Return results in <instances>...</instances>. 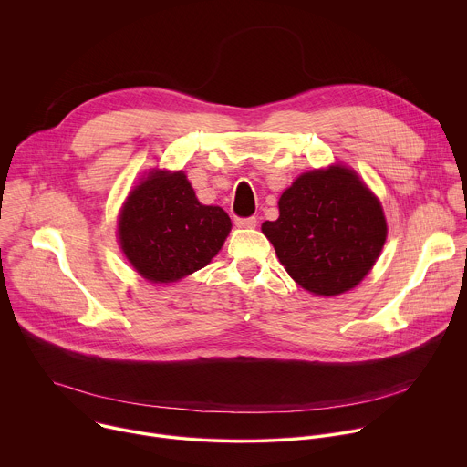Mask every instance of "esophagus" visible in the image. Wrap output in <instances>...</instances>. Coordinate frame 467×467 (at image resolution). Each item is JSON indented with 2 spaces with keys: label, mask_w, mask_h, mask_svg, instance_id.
Listing matches in <instances>:
<instances>
[{
  "label": "esophagus",
  "mask_w": 467,
  "mask_h": 467,
  "mask_svg": "<svg viewBox=\"0 0 467 467\" xmlns=\"http://www.w3.org/2000/svg\"><path fill=\"white\" fill-rule=\"evenodd\" d=\"M235 224H237L239 228H255L257 219H255V217H237V219H235Z\"/></svg>",
  "instance_id": "1"
}]
</instances>
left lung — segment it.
<instances>
[{
  "label": "left lung",
  "mask_w": 467,
  "mask_h": 467,
  "mask_svg": "<svg viewBox=\"0 0 467 467\" xmlns=\"http://www.w3.org/2000/svg\"><path fill=\"white\" fill-rule=\"evenodd\" d=\"M277 206V221L261 230L289 275L313 295L353 289L381 254L383 208L351 169L337 165L298 176Z\"/></svg>",
  "instance_id": "8db88e82"
}]
</instances>
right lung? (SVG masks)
<instances>
[{"label":"right lung","mask_w":467,"mask_h":467,"mask_svg":"<svg viewBox=\"0 0 467 467\" xmlns=\"http://www.w3.org/2000/svg\"><path fill=\"white\" fill-rule=\"evenodd\" d=\"M230 228L228 213L201 204L182 171H158L129 195L119 217V241L145 279L171 284L206 266Z\"/></svg>","instance_id":"1"}]
</instances>
